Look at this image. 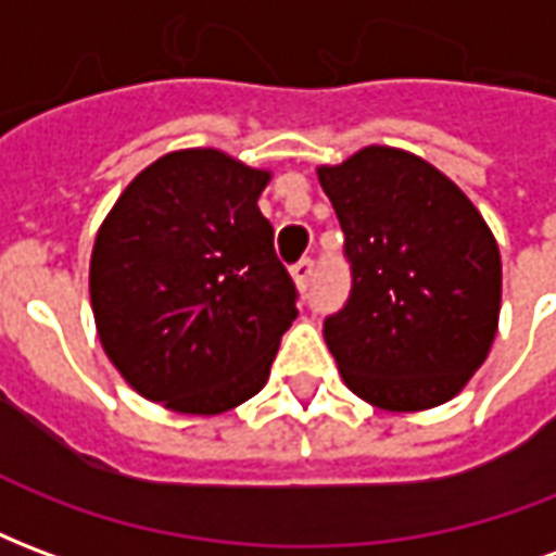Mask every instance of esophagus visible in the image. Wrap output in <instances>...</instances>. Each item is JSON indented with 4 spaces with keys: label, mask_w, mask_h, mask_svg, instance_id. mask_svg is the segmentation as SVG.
<instances>
[{
    "label": "esophagus",
    "mask_w": 556,
    "mask_h": 556,
    "mask_svg": "<svg viewBox=\"0 0 556 556\" xmlns=\"http://www.w3.org/2000/svg\"><path fill=\"white\" fill-rule=\"evenodd\" d=\"M313 274H315L313 258H301L298 265H291V277H294V282H298V289H301V291L309 289V282H313Z\"/></svg>",
    "instance_id": "obj_1"
}]
</instances>
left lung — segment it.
<instances>
[{
    "label": "left lung",
    "mask_w": 556,
    "mask_h": 556,
    "mask_svg": "<svg viewBox=\"0 0 556 556\" xmlns=\"http://www.w3.org/2000/svg\"><path fill=\"white\" fill-rule=\"evenodd\" d=\"M318 181L345 235L351 291L325 318L345 384L384 410L453 399L489 354L501 253L458 187L408 151L369 146Z\"/></svg>",
    "instance_id": "1"
}]
</instances>
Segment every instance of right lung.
Masks as SVG:
<instances>
[{
    "label": "right lung",
    "instance_id": "1",
    "mask_svg": "<svg viewBox=\"0 0 556 556\" xmlns=\"http://www.w3.org/2000/svg\"><path fill=\"white\" fill-rule=\"evenodd\" d=\"M267 172L214 148L139 172L91 253V309L125 381L181 414L255 396L298 318V286L258 211Z\"/></svg>",
    "mask_w": 556,
    "mask_h": 556
}]
</instances>
